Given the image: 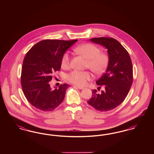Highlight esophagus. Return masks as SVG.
I'll return each instance as SVG.
<instances>
[{"mask_svg": "<svg viewBox=\"0 0 154 154\" xmlns=\"http://www.w3.org/2000/svg\"><path fill=\"white\" fill-rule=\"evenodd\" d=\"M74 87V88H78V89H83V87H80V86H77V85H73Z\"/></svg>", "mask_w": 154, "mask_h": 154, "instance_id": "esophagus-1", "label": "esophagus"}]
</instances>
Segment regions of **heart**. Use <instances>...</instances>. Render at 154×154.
<instances>
[{"mask_svg":"<svg viewBox=\"0 0 154 154\" xmlns=\"http://www.w3.org/2000/svg\"><path fill=\"white\" fill-rule=\"evenodd\" d=\"M74 51L87 60L86 66L94 73L100 74L106 70L109 62V55L106 53L100 52V49L95 45L91 43L82 44L75 48ZM70 61L69 53L65 52L62 57L61 66L63 68H67L69 66ZM91 79V74L88 72L73 70L67 75V80L80 86L85 85Z\"/></svg>","mask_w":154,"mask_h":154,"instance_id":"heart-1","label":"heart"}]
</instances>
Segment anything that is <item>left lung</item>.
Wrapping results in <instances>:
<instances>
[{
	"mask_svg": "<svg viewBox=\"0 0 154 154\" xmlns=\"http://www.w3.org/2000/svg\"><path fill=\"white\" fill-rule=\"evenodd\" d=\"M90 41L107 50L109 62L106 73L96 81L104 89L99 94L92 91L87 103L96 110L108 111L118 106L128 94L133 82L132 60L124 47L113 38H93Z\"/></svg>",
	"mask_w": 154,
	"mask_h": 154,
	"instance_id": "1",
	"label": "left lung"
}]
</instances>
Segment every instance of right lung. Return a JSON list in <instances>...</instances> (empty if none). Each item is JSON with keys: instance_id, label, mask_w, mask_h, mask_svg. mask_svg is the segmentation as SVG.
Returning a JSON list of instances; mask_svg holds the SVG:
<instances>
[{"instance_id": "right-lung-1", "label": "right lung", "mask_w": 154, "mask_h": 154, "mask_svg": "<svg viewBox=\"0 0 154 154\" xmlns=\"http://www.w3.org/2000/svg\"><path fill=\"white\" fill-rule=\"evenodd\" d=\"M77 41L44 40L26 54L22 63L21 85L24 95L35 108L51 111L63 100L70 85L63 84L52 89L49 82L52 73L60 70L63 55Z\"/></svg>"}]
</instances>
